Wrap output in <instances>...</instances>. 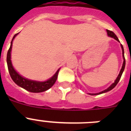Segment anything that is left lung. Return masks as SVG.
I'll use <instances>...</instances> for the list:
<instances>
[{"mask_svg":"<svg viewBox=\"0 0 131 131\" xmlns=\"http://www.w3.org/2000/svg\"><path fill=\"white\" fill-rule=\"evenodd\" d=\"M107 35L109 37H112L114 38V39H116V41H118V42H120V41H119V39H118V38L117 37V36L115 35V34L112 31H110V30H107ZM121 47H122V56H123V60H124V62H123V64H122V69H121V70H120V73H119V75H118V76L117 77V78H116V80H115V82H114V83H113V84L111 85V86H110V87L108 88H107V89H105V90H103V91L102 92H99V93H95V94H91V93H89L90 95H98V94H103V93H105V92H107L108 91H110L111 90H112L113 88H114L115 86L118 84V82L120 81V78H121V76H122V73H123V71H124V68H125V64H126V61H125V58H124V48H123V46H122V45H121Z\"/></svg>","mask_w":131,"mask_h":131,"instance_id":"1","label":"left lung"}]
</instances>
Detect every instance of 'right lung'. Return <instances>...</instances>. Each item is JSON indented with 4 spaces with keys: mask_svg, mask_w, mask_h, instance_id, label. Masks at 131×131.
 Here are the masks:
<instances>
[{
    "mask_svg": "<svg viewBox=\"0 0 131 131\" xmlns=\"http://www.w3.org/2000/svg\"><path fill=\"white\" fill-rule=\"evenodd\" d=\"M18 34V33H17ZM17 34H15L13 36V39L11 42V46L9 47L8 52H7V67H8V70H9V74L11 76V79L13 81L17 84V86L23 88L24 89L30 92H42L46 91L47 90L49 89L53 84H55L56 81L57 80L58 74L59 72V70H58L56 73L51 77L50 79H49L45 82H37V81H33V80H30L28 79L23 78L18 73H17L13 68L11 60V48H12V42H13L14 38L16 37Z\"/></svg>",
    "mask_w": 131,
    "mask_h": 131,
    "instance_id": "add662e5",
    "label": "right lung"
}]
</instances>
